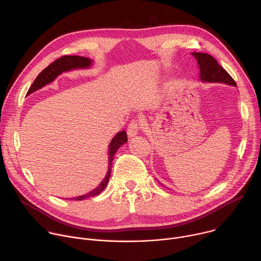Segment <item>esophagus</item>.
<instances>
[{
  "label": "esophagus",
  "instance_id": "34e87169",
  "mask_svg": "<svg viewBox=\"0 0 261 261\" xmlns=\"http://www.w3.org/2000/svg\"><path fill=\"white\" fill-rule=\"evenodd\" d=\"M141 128V124L139 121L137 120H133L129 125H128V129H127V133L130 137H133L135 135H137L138 131Z\"/></svg>",
  "mask_w": 261,
  "mask_h": 261
}]
</instances>
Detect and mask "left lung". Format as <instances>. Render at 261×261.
<instances>
[{"label":"left lung","instance_id":"left-lung-1","mask_svg":"<svg viewBox=\"0 0 261 261\" xmlns=\"http://www.w3.org/2000/svg\"><path fill=\"white\" fill-rule=\"evenodd\" d=\"M200 66V78L206 82H220L236 86L233 78L211 55L206 53H193Z\"/></svg>","mask_w":261,"mask_h":261}]
</instances>
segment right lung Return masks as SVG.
I'll use <instances>...</instances> for the list:
<instances>
[{"label": "right lung", "instance_id": "obj_1", "mask_svg": "<svg viewBox=\"0 0 261 261\" xmlns=\"http://www.w3.org/2000/svg\"><path fill=\"white\" fill-rule=\"evenodd\" d=\"M91 64V60L86 58V57H81V56H61L60 58H57L55 61H53L50 65L46 66L42 72L36 77V79L34 80L33 84L31 85V87L28 90V94L41 88L42 86L49 84L50 82L54 81V79L60 75L62 72H67V70L74 69V68H86L89 67ZM128 140L127 138V133L126 131H121L118 132L113 139L111 140L110 146H109V163H108V172L106 177L104 178V180L101 182V184L96 188L91 191L90 193L77 197V198H73L72 200H76V201H81L84 200L86 198H90V197H94L100 195L104 188L106 187L110 174H111V164L113 161V156L115 154V152L118 150L122 145H124L126 141Z\"/></svg>", "mask_w": 261, "mask_h": 261}]
</instances>
